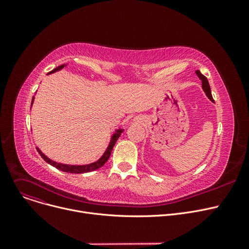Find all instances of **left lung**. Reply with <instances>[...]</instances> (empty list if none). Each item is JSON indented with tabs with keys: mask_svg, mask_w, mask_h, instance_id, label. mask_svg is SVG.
Instances as JSON below:
<instances>
[{
	"mask_svg": "<svg viewBox=\"0 0 249 249\" xmlns=\"http://www.w3.org/2000/svg\"><path fill=\"white\" fill-rule=\"evenodd\" d=\"M196 73H197V75L199 76V78L202 81V88H203L204 91L206 93L207 97H208L209 99H210L212 102H214L213 97H212V94H211L210 85H209V82H208V80H207V77H206L204 74H202V73L200 72V71H196Z\"/></svg>",
	"mask_w": 249,
	"mask_h": 249,
	"instance_id": "obj_1",
	"label": "left lung"
}]
</instances>
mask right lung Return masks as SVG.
<instances>
[{
    "label": "right lung",
    "instance_id": "right-lung-1",
    "mask_svg": "<svg viewBox=\"0 0 249 249\" xmlns=\"http://www.w3.org/2000/svg\"><path fill=\"white\" fill-rule=\"evenodd\" d=\"M64 67H67V64L59 65V67H57V68L54 69L53 71H51L50 72H48V74L53 73V72H55V71H58L62 70ZM33 102H34V97L32 98V103H31V105L33 104ZM122 132H123V129H121V128L117 129L116 131H115V133L112 135L109 145H108L106 151H105L104 154L101 156V159L98 160L97 161L93 162V163L85 164V165H72V164H63V163H59V162L53 161V160H51L50 159H48L47 156H46L44 153H42V151H41L40 149H39L38 147H36V149H37L38 153L41 155V158H42L47 163H49V164L52 165V166L56 167L57 169H59V171H62V172H65V173H70V174H85V173L96 171V169L100 168L101 166H103L105 163L107 162V160H108L109 158H110V155H111V152H112V149H113V147H114V145H115V143H116V141L118 140V138L120 137V135H121Z\"/></svg>",
    "mask_w": 249,
    "mask_h": 249
}]
</instances>
